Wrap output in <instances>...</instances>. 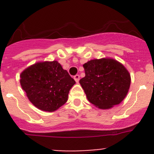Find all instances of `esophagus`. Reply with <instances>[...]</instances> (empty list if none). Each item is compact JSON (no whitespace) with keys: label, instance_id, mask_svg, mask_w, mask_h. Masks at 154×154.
<instances>
[{"label":"esophagus","instance_id":"1","mask_svg":"<svg viewBox=\"0 0 154 154\" xmlns=\"http://www.w3.org/2000/svg\"><path fill=\"white\" fill-rule=\"evenodd\" d=\"M74 79L75 80V81L77 82V83H78L79 80H80V75H79V74H76L74 77Z\"/></svg>","mask_w":154,"mask_h":154}]
</instances>
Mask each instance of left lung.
Returning a JSON list of instances; mask_svg holds the SVG:
<instances>
[{
  "instance_id": "8db88e82",
  "label": "left lung",
  "mask_w": 154,
  "mask_h": 154,
  "mask_svg": "<svg viewBox=\"0 0 154 154\" xmlns=\"http://www.w3.org/2000/svg\"><path fill=\"white\" fill-rule=\"evenodd\" d=\"M83 68L86 76L80 83L90 103L100 109H109L125 99L131 80L123 65L103 58L90 60Z\"/></svg>"
}]
</instances>
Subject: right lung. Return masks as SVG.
Masks as SVG:
<instances>
[{"label":"right lung","mask_w":154,"mask_h":154,"mask_svg":"<svg viewBox=\"0 0 154 154\" xmlns=\"http://www.w3.org/2000/svg\"><path fill=\"white\" fill-rule=\"evenodd\" d=\"M21 86L29 101L46 112H54L68 100L75 84L68 71L57 61L37 63L21 74Z\"/></svg>","instance_id":"1"}]
</instances>
